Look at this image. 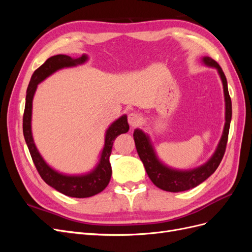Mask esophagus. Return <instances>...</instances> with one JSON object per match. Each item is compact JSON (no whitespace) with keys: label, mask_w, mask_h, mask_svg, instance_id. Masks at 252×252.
<instances>
[{"label":"esophagus","mask_w":252,"mask_h":252,"mask_svg":"<svg viewBox=\"0 0 252 252\" xmlns=\"http://www.w3.org/2000/svg\"><path fill=\"white\" fill-rule=\"evenodd\" d=\"M142 122V118L140 117L139 113L135 112H131L128 114V123L131 127H136L141 124Z\"/></svg>","instance_id":"esophagus-1"}]
</instances>
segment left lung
Wrapping results in <instances>:
<instances>
[{"label":"left lung","mask_w":252,"mask_h":252,"mask_svg":"<svg viewBox=\"0 0 252 252\" xmlns=\"http://www.w3.org/2000/svg\"><path fill=\"white\" fill-rule=\"evenodd\" d=\"M203 63L210 67H216L223 83L224 88V96H225V126L222 138L217 147V150L213 156L210 158L208 162L204 165L190 170H177L172 169L170 167H167L158 158L156 151L152 147L149 136L144 133L141 129H135L133 132V139L135 143L136 151H138L141 161L144 164L145 169L148 174L149 179L154 184L161 188L165 191L169 192H180L189 190L196 187L207 180L210 175L217 170L220 161L224 157L226 145L228 141V133H229L230 121L232 116V107H231V98L228 93L227 80L222 68L209 57H204L202 59Z\"/></svg>","instance_id":"obj_1"}]
</instances>
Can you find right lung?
Returning <instances> with one entry per match:
<instances>
[{
    "instance_id": "1",
    "label": "right lung",
    "mask_w": 252,
    "mask_h": 252,
    "mask_svg": "<svg viewBox=\"0 0 252 252\" xmlns=\"http://www.w3.org/2000/svg\"><path fill=\"white\" fill-rule=\"evenodd\" d=\"M87 59L88 58L86 55H83L79 59H72L65 55H58L47 59L46 62L33 72L32 79H30L26 91L24 116H23V133H24L27 147L37 172H39L41 178L46 184L55 188L61 193L71 197L93 196L100 193L107 187L112 173L109 157L111 155L113 141L121 133H126L129 130L127 116H122L116 122H113L105 134V144L102 150L100 162L93 171L87 174L66 175L60 173L47 165V163L41 157L40 152L37 151L32 132V100L37 84H40L57 70L65 67H72L83 64L86 62Z\"/></svg>"
}]
</instances>
